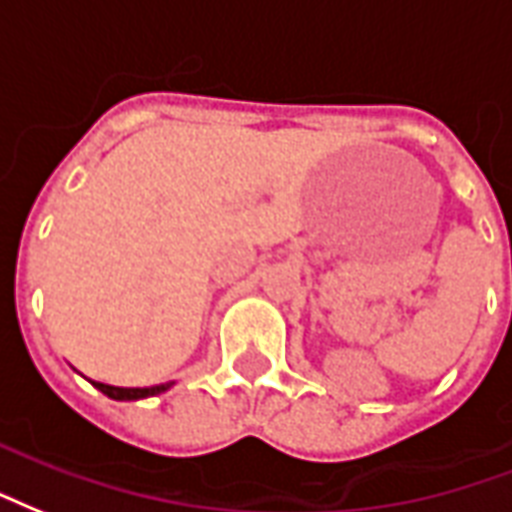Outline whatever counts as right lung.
<instances>
[{
  "instance_id": "obj_1",
  "label": "right lung",
  "mask_w": 512,
  "mask_h": 512,
  "mask_svg": "<svg viewBox=\"0 0 512 512\" xmlns=\"http://www.w3.org/2000/svg\"><path fill=\"white\" fill-rule=\"evenodd\" d=\"M98 387L100 393L114 398V401H138V398H149V395L166 393L171 384H155V387H114V384H103V382H92Z\"/></svg>"
}]
</instances>
